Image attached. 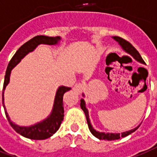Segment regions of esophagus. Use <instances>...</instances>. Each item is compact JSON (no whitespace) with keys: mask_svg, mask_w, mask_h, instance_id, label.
Segmentation results:
<instances>
[{"mask_svg":"<svg viewBox=\"0 0 157 157\" xmlns=\"http://www.w3.org/2000/svg\"><path fill=\"white\" fill-rule=\"evenodd\" d=\"M73 89L75 92H76L77 94H81L82 92V90H83V85H82V83H77V84H75V86L73 87Z\"/></svg>","mask_w":157,"mask_h":157,"instance_id":"esophagus-1","label":"esophagus"}]
</instances>
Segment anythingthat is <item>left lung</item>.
I'll list each match as a JSON object with an SVG mask.
<instances>
[{"mask_svg": "<svg viewBox=\"0 0 157 157\" xmlns=\"http://www.w3.org/2000/svg\"><path fill=\"white\" fill-rule=\"evenodd\" d=\"M112 38L114 40L117 41L118 44L120 45V47L121 48V49L124 51L126 53H128L129 55H131L134 59L137 61V62H139L140 63H143V64H145L144 63V61L142 59V57L140 56V52H138L137 50H136L135 48L132 47V45L130 44L128 41L127 40H125L124 39H122V38H121L119 36H112ZM82 97L85 98V94H82ZM81 108L84 111L85 113V116H86V121H87V125H88V128H89L90 132H92V134L94 136V137H96L97 139L98 140H109V141H111V140H119L120 138H123V137H126V136L129 135V134H131L132 132H135L136 130L139 128V127L140 126V125H138L136 128H132L131 130H128V131H126V132H99V131H97L96 129H94V128L93 127V125L91 123V121H90L89 118V114H88V109L86 108V102L84 100V98H82L81 99Z\"/></svg>", "mask_w": 157, "mask_h": 157, "instance_id": "1", "label": "left lung"}]
</instances>
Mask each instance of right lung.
<instances>
[{"label": "right lung", "mask_w": 157, "mask_h": 157, "mask_svg": "<svg viewBox=\"0 0 157 157\" xmlns=\"http://www.w3.org/2000/svg\"><path fill=\"white\" fill-rule=\"evenodd\" d=\"M60 40H61L60 36L51 37L46 36H35L18 48V50L12 58V59L8 63L7 69H6L5 79H4V85H3V92H2V105L4 107V110H5L7 121H8L9 124L11 125V127L13 128L17 133H19L20 135L24 136L27 139L36 140H46L53 135L59 130L60 125L63 120V116H64L63 103V94L68 91H70L71 88L64 86H59L56 91L51 113L45 119L40 121H38L36 124L30 125V126H19L11 120L9 115L6 111L5 104H4V92H5L6 86L9 84L12 71L13 70V68L17 64L20 63V61L25 58V56L29 54V52L35 51V49L39 45L42 44L54 46V45L59 44Z\"/></svg>", "instance_id": "right-lung-1"}]
</instances>
